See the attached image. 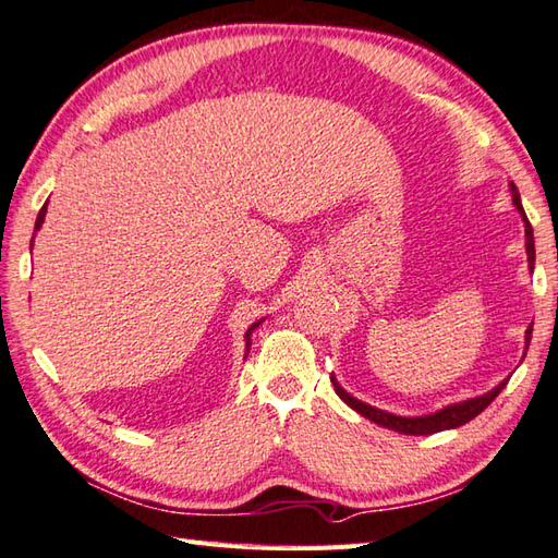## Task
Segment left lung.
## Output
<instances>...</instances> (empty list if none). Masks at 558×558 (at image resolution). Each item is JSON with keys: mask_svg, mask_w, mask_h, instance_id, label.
Here are the masks:
<instances>
[{"mask_svg": "<svg viewBox=\"0 0 558 558\" xmlns=\"http://www.w3.org/2000/svg\"><path fill=\"white\" fill-rule=\"evenodd\" d=\"M510 192H513V204H515V209H518L520 216H522V223H525V247H527V263H530V271H532V269H534V238H532V226H530V221H527L525 209H522L518 187H515L513 183H510ZM530 339H532V325L527 327V332H525V351H527V347H530ZM329 378H332V385H335L337 395L342 397V400H344L351 409H356V412H359L361 416H366V418H371L373 424H378V426H383V428H390V430H397V434H404V436H430V434H438V430L458 428V426H462V424L472 422L474 416H480V414L484 412V409L496 400L498 392H501V390L506 388V383H508V380L498 383L492 392L480 395V397H472V400H464V402H458V404H448V407L438 409V412H434V414H424V416H397V414L385 412V409H375V407H371V404H366V402L356 400V397H351V395L342 388V385L337 383L335 375H329Z\"/></svg>", "mask_w": 558, "mask_h": 558, "instance_id": "obj_1", "label": "left lung"}]
</instances>
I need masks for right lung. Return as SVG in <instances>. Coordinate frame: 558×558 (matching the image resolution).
I'll list each match as a JSON object with an SVG mask.
<instances>
[{
    "label": "right lung",
    "mask_w": 558,
    "mask_h": 558,
    "mask_svg": "<svg viewBox=\"0 0 558 558\" xmlns=\"http://www.w3.org/2000/svg\"><path fill=\"white\" fill-rule=\"evenodd\" d=\"M45 211H48V204H45V207L38 211V219H36V231H40V226H43V221H45ZM31 247H33V245H31ZM259 323H263V320H259ZM259 323L250 325V329H247V332H245V354H247V351H250V344H253V342H250V335L255 332V327H259Z\"/></svg>",
    "instance_id": "right-lung-1"
}]
</instances>
